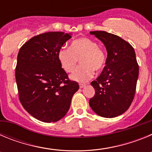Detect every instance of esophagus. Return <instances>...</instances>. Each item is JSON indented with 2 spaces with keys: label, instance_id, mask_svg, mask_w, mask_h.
I'll list each match as a JSON object with an SVG mask.
<instances>
[{
  "label": "esophagus",
  "instance_id": "esophagus-1",
  "mask_svg": "<svg viewBox=\"0 0 152 152\" xmlns=\"http://www.w3.org/2000/svg\"><path fill=\"white\" fill-rule=\"evenodd\" d=\"M79 87H80V88H84L86 87V84H79Z\"/></svg>",
  "mask_w": 152,
  "mask_h": 152
}]
</instances>
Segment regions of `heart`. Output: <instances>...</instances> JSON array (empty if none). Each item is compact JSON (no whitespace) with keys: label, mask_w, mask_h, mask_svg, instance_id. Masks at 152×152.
I'll use <instances>...</instances> for the list:
<instances>
[{"label":"heart","mask_w":152,"mask_h":152,"mask_svg":"<svg viewBox=\"0 0 152 152\" xmlns=\"http://www.w3.org/2000/svg\"><path fill=\"white\" fill-rule=\"evenodd\" d=\"M78 59L81 65L70 77L77 82H86L92 78L94 71L100 72L104 68L106 56L96 42L86 37L73 40L69 49L61 48L58 52V60L66 72H73Z\"/></svg>","instance_id":"b5f03b06"}]
</instances>
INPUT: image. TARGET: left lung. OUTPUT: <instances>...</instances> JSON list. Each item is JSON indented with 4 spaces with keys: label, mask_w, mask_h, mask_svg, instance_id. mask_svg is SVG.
<instances>
[{
    "label": "left lung",
    "mask_w": 152,
    "mask_h": 152,
    "mask_svg": "<svg viewBox=\"0 0 152 152\" xmlns=\"http://www.w3.org/2000/svg\"><path fill=\"white\" fill-rule=\"evenodd\" d=\"M90 33L104 44L107 52L106 66L91 83L95 94L90 99V107L102 117H116L128 110L135 96L139 77L135 50L116 35L105 31Z\"/></svg>",
    "instance_id": "8db88e82"
}]
</instances>
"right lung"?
I'll return each instance as SVG.
<instances>
[{
	"label": "right lung",
	"instance_id": "1",
	"mask_svg": "<svg viewBox=\"0 0 152 152\" xmlns=\"http://www.w3.org/2000/svg\"><path fill=\"white\" fill-rule=\"evenodd\" d=\"M71 33L49 32L23 45L17 56L15 77L19 98L31 116L45 123L62 119L79 89L58 60V52Z\"/></svg>",
	"mask_w": 152,
	"mask_h": 152
}]
</instances>
